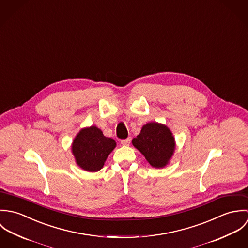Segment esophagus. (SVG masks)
<instances>
[{"mask_svg": "<svg viewBox=\"0 0 248 248\" xmlns=\"http://www.w3.org/2000/svg\"><path fill=\"white\" fill-rule=\"evenodd\" d=\"M130 142H131V138H128L126 140H121V144L124 145V146H128L130 144Z\"/></svg>", "mask_w": 248, "mask_h": 248, "instance_id": "34e87169", "label": "esophagus"}]
</instances>
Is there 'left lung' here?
<instances>
[{"instance_id": "left-lung-1", "label": "left lung", "mask_w": 248, "mask_h": 248, "mask_svg": "<svg viewBox=\"0 0 248 248\" xmlns=\"http://www.w3.org/2000/svg\"><path fill=\"white\" fill-rule=\"evenodd\" d=\"M133 145L141 152L147 161L155 168L164 167L175 150V139L164 125L151 122L142 127Z\"/></svg>"}]
</instances>
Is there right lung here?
Here are the masks:
<instances>
[{
  "instance_id": "obj_1",
  "label": "right lung",
  "mask_w": 248,
  "mask_h": 248,
  "mask_svg": "<svg viewBox=\"0 0 248 248\" xmlns=\"http://www.w3.org/2000/svg\"><path fill=\"white\" fill-rule=\"evenodd\" d=\"M116 143L104 137L101 130L95 126L83 129L72 143V154L77 164L89 172L99 171L108 155L114 149Z\"/></svg>"
}]
</instances>
